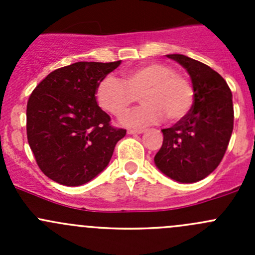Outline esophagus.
I'll return each instance as SVG.
<instances>
[{"instance_id":"obj_1","label":"esophagus","mask_w":255,"mask_h":255,"mask_svg":"<svg viewBox=\"0 0 255 255\" xmlns=\"http://www.w3.org/2000/svg\"><path fill=\"white\" fill-rule=\"evenodd\" d=\"M144 132L143 129H128L127 133L128 134H142Z\"/></svg>"}]
</instances>
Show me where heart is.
Masks as SVG:
<instances>
[{"instance_id":"b5f03b06","label":"heart","mask_w":255,"mask_h":255,"mask_svg":"<svg viewBox=\"0 0 255 255\" xmlns=\"http://www.w3.org/2000/svg\"><path fill=\"white\" fill-rule=\"evenodd\" d=\"M137 96L140 97L143 106L121 117V123L126 127H148L159 123L164 117L175 122L185 117L194 104V89L189 80L161 63L130 69L123 74V81L106 76L96 90V100L101 109L113 116L127 111Z\"/></svg>"}]
</instances>
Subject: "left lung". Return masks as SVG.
I'll list each match as a JSON object with an SVG mask.
<instances>
[{
    "label": "left lung",
    "instance_id": "obj_1",
    "mask_svg": "<svg viewBox=\"0 0 255 255\" xmlns=\"http://www.w3.org/2000/svg\"><path fill=\"white\" fill-rule=\"evenodd\" d=\"M190 75L194 105L173 127L161 129L163 145L154 156L156 168L177 182L191 184L210 175L222 160L233 130L232 92L225 79L181 54H169Z\"/></svg>",
    "mask_w": 255,
    "mask_h": 255
}]
</instances>
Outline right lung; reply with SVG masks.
Segmentation results:
<instances>
[{
    "mask_svg": "<svg viewBox=\"0 0 255 255\" xmlns=\"http://www.w3.org/2000/svg\"><path fill=\"white\" fill-rule=\"evenodd\" d=\"M121 60L78 61L51 71L27 104V137L40 170L65 186H80L106 169L126 129L110 126L96 90Z\"/></svg>",
    "mask_w": 255,
    "mask_h": 255,
    "instance_id": "add662e5",
    "label": "right lung"
}]
</instances>
